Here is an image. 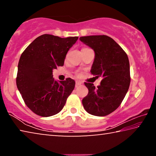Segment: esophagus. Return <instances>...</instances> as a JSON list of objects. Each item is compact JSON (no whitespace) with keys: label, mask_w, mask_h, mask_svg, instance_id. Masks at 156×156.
Here are the masks:
<instances>
[{"label":"esophagus","mask_w":156,"mask_h":156,"mask_svg":"<svg viewBox=\"0 0 156 156\" xmlns=\"http://www.w3.org/2000/svg\"><path fill=\"white\" fill-rule=\"evenodd\" d=\"M82 84V83L80 81H78L77 80L76 82V87H79L80 85H81Z\"/></svg>","instance_id":"34e87169"}]
</instances>
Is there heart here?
Returning a JSON list of instances; mask_svg holds the SVG:
<instances>
[{
    "instance_id": "heart-1",
    "label": "heart",
    "mask_w": 156,
    "mask_h": 156,
    "mask_svg": "<svg viewBox=\"0 0 156 156\" xmlns=\"http://www.w3.org/2000/svg\"><path fill=\"white\" fill-rule=\"evenodd\" d=\"M77 75H78V76H80L81 74H80V73H79V72H78V73H77Z\"/></svg>"
}]
</instances>
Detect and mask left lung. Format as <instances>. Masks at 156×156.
Masks as SVG:
<instances>
[{
    "label": "left lung",
    "mask_w": 156,
    "mask_h": 156,
    "mask_svg": "<svg viewBox=\"0 0 156 156\" xmlns=\"http://www.w3.org/2000/svg\"><path fill=\"white\" fill-rule=\"evenodd\" d=\"M80 41L94 51L91 74L102 78L96 88L94 84L84 83L89 93L82 101L83 107L91 115H107L120 106L128 91L131 81L128 56L109 36H83Z\"/></svg>",
    "instance_id": "8db88e82"
}]
</instances>
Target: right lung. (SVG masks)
Here are the masks:
<instances>
[{
  "label": "right lung",
  "mask_w": 156,
  "mask_h": 156,
  "mask_svg": "<svg viewBox=\"0 0 156 156\" xmlns=\"http://www.w3.org/2000/svg\"><path fill=\"white\" fill-rule=\"evenodd\" d=\"M78 38L43 34L21 54L16 85L25 103L36 114L43 117L57 114L74 89L76 83L72 78L55 80L53 70L63 66L67 51Z\"/></svg>",
  "instance_id": "1"
}]
</instances>
